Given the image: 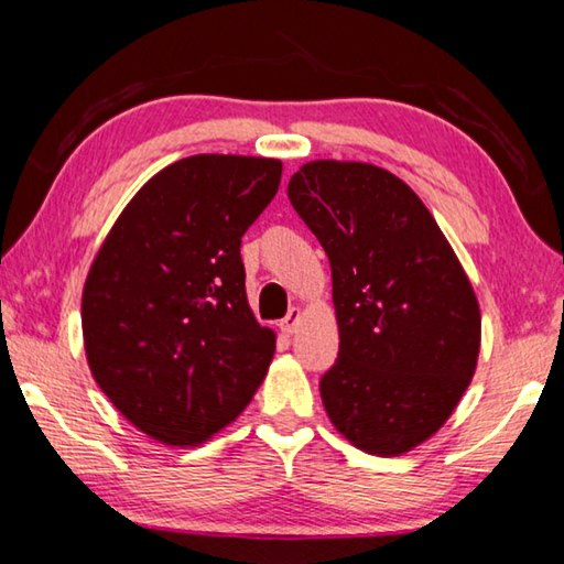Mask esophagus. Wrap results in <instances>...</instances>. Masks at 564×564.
<instances>
[{
  "mask_svg": "<svg viewBox=\"0 0 564 564\" xmlns=\"http://www.w3.org/2000/svg\"><path fill=\"white\" fill-rule=\"evenodd\" d=\"M299 321H301L299 308H291L289 313H285V318L281 321V330L285 333V336H293L295 328H299Z\"/></svg>",
  "mask_w": 564,
  "mask_h": 564,
  "instance_id": "34e87169",
  "label": "esophagus"
}]
</instances>
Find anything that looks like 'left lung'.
Returning a JSON list of instances; mask_svg holds the SVG:
<instances>
[{"label": "left lung", "instance_id": "8db88e82", "mask_svg": "<svg viewBox=\"0 0 564 564\" xmlns=\"http://www.w3.org/2000/svg\"><path fill=\"white\" fill-rule=\"evenodd\" d=\"M289 198L330 261L340 346L321 378L326 413L360 451H413L475 373L473 285L425 204L386 169L311 161Z\"/></svg>", "mask_w": 564, "mask_h": 564}]
</instances>
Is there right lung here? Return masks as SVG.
I'll return each mask as SVG.
<instances>
[{
    "mask_svg": "<svg viewBox=\"0 0 564 564\" xmlns=\"http://www.w3.org/2000/svg\"><path fill=\"white\" fill-rule=\"evenodd\" d=\"M281 171L275 159H181L131 198L91 263L82 295L91 376L154 441H208L263 383L275 336L248 308L241 238Z\"/></svg>",
    "mask_w": 564,
    "mask_h": 564,
    "instance_id": "1",
    "label": "right lung"
}]
</instances>
